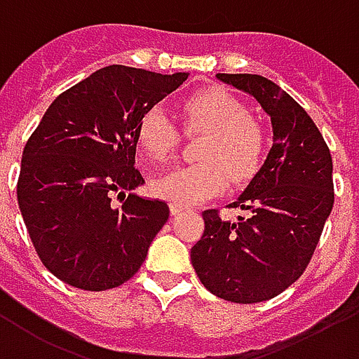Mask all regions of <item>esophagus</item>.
<instances>
[{
	"instance_id": "34e87169",
	"label": "esophagus",
	"mask_w": 359,
	"mask_h": 359,
	"mask_svg": "<svg viewBox=\"0 0 359 359\" xmlns=\"http://www.w3.org/2000/svg\"><path fill=\"white\" fill-rule=\"evenodd\" d=\"M182 211H184L182 207H180V205H175V203H171V215H179V213H182Z\"/></svg>"
}]
</instances>
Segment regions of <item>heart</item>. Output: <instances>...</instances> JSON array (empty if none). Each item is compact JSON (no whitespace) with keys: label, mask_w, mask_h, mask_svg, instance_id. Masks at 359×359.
<instances>
[{"label":"heart","mask_w":359,"mask_h":359,"mask_svg":"<svg viewBox=\"0 0 359 359\" xmlns=\"http://www.w3.org/2000/svg\"><path fill=\"white\" fill-rule=\"evenodd\" d=\"M187 129L205 131L196 165L175 167L152 182L161 200L190 207L219 196L228 188V171L236 180H247L261 167L264 135L238 98L219 87L194 93L182 102ZM137 142L148 161H165L177 148L179 133L161 106L148 108L137 127Z\"/></svg>","instance_id":"heart-1"}]
</instances>
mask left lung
Instances as JSON below:
<instances>
[{"label": "left lung", "instance_id": "1", "mask_svg": "<svg viewBox=\"0 0 359 359\" xmlns=\"http://www.w3.org/2000/svg\"><path fill=\"white\" fill-rule=\"evenodd\" d=\"M261 104L272 148L230 207L249 219L203 211L205 230L190 259L200 281L230 302L272 299L301 278L333 209V159L312 118L274 81L257 74H217Z\"/></svg>", "mask_w": 359, "mask_h": 359}]
</instances>
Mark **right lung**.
Wrapping results in <instances>:
<instances>
[{"label":"right lung","mask_w":359,"mask_h":359,"mask_svg":"<svg viewBox=\"0 0 359 359\" xmlns=\"http://www.w3.org/2000/svg\"><path fill=\"white\" fill-rule=\"evenodd\" d=\"M187 79L188 72L106 66L58 95L32 133L18 207L39 259L60 281L106 291L142 266L169 205L133 192L144 184L135 169L137 127ZM114 195L123 206L111 205Z\"/></svg>","instance_id":"obj_1"}]
</instances>
